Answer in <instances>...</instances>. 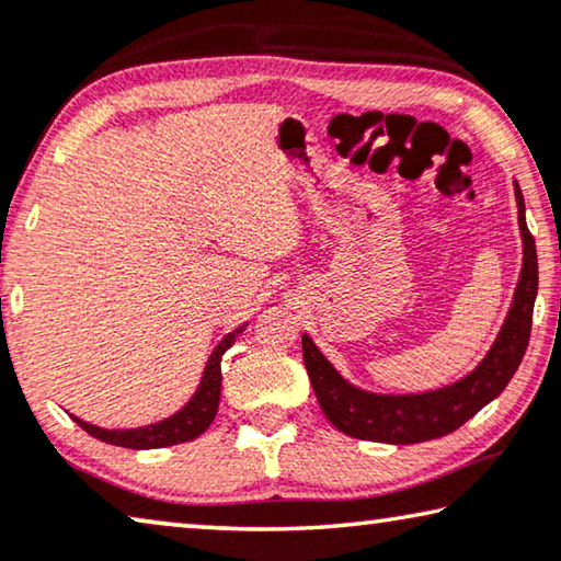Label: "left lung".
<instances>
[{"mask_svg":"<svg viewBox=\"0 0 561 561\" xmlns=\"http://www.w3.org/2000/svg\"><path fill=\"white\" fill-rule=\"evenodd\" d=\"M519 209V232L524 242L522 274L514 289V299L504 324L496 334L492 350L477 364L474 371L449 387L422 394H375L350 385L336 371L317 344L301 334V354L309 381H312L317 402L336 430L354 439L385 442V444H416L437 439L459 430L472 420L479 409L504 392L527 352L531 332V312H535L539 266L535 237L527 229L524 217V197L519 184H514Z\"/></svg>","mask_w":561,"mask_h":561,"instance_id":"8db88e82","label":"left lung"}]
</instances>
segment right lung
Wrapping results in <instances>:
<instances>
[{"label": "right lung", "mask_w": 561, "mask_h": 561, "mask_svg": "<svg viewBox=\"0 0 561 561\" xmlns=\"http://www.w3.org/2000/svg\"><path fill=\"white\" fill-rule=\"evenodd\" d=\"M244 327L229 332L225 340L215 346V352H211L207 359V367H204L197 392H194V397L180 409V412L167 416V420L147 424V426H137V430H102V426L89 424L75 414L72 420L82 426L87 434H92V437L102 439L106 444H114V447H127V449H159V447H172V444L197 439L202 432H207V426L211 424V420H215L219 409L221 354L237 342V336L244 332Z\"/></svg>", "instance_id": "add662e5"}]
</instances>
